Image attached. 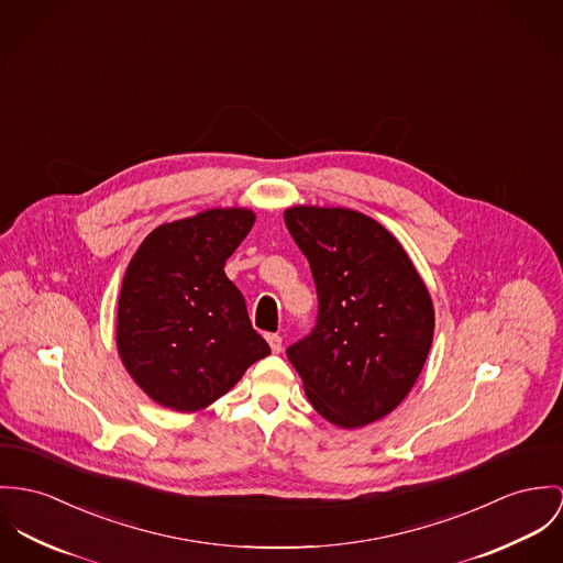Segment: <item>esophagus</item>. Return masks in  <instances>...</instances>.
<instances>
[{"mask_svg": "<svg viewBox=\"0 0 563 563\" xmlns=\"http://www.w3.org/2000/svg\"><path fill=\"white\" fill-rule=\"evenodd\" d=\"M266 342H268V346H271L273 353H282V338H279L277 333H268V335H266Z\"/></svg>", "mask_w": 563, "mask_h": 563, "instance_id": "34e87169", "label": "esophagus"}]
</instances>
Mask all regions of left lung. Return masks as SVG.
<instances>
[{
    "mask_svg": "<svg viewBox=\"0 0 563 563\" xmlns=\"http://www.w3.org/2000/svg\"><path fill=\"white\" fill-rule=\"evenodd\" d=\"M284 221L318 292L316 327L288 349L307 400L346 430L378 421L409 396L430 353V292L398 239L363 212L292 206Z\"/></svg>",
    "mask_w": 563,
    "mask_h": 563,
    "instance_id": "obj_1",
    "label": "left lung"
}]
</instances>
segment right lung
<instances>
[{
    "instance_id": "add662e5",
    "label": "right lung",
    "mask_w": 563,
    "mask_h": 563,
    "mask_svg": "<svg viewBox=\"0 0 563 563\" xmlns=\"http://www.w3.org/2000/svg\"><path fill=\"white\" fill-rule=\"evenodd\" d=\"M254 221L250 208H208L154 228L129 262L115 346L156 405L206 409L271 353L223 271Z\"/></svg>"
}]
</instances>
